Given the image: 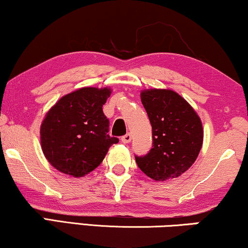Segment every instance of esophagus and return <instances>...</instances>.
Here are the masks:
<instances>
[{
	"label": "esophagus",
	"mask_w": 248,
	"mask_h": 248,
	"mask_svg": "<svg viewBox=\"0 0 248 248\" xmlns=\"http://www.w3.org/2000/svg\"><path fill=\"white\" fill-rule=\"evenodd\" d=\"M121 140H122V142H123V143H128V142L132 140L131 134L130 133H126L125 135H123V137H122Z\"/></svg>",
	"instance_id": "obj_1"
}]
</instances>
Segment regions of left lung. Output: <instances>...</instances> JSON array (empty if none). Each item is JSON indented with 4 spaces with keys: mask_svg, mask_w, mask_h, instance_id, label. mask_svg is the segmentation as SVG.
I'll return each mask as SVG.
<instances>
[{
    "mask_svg": "<svg viewBox=\"0 0 248 248\" xmlns=\"http://www.w3.org/2000/svg\"><path fill=\"white\" fill-rule=\"evenodd\" d=\"M141 101L152 126V148L147 155H135V161L157 182L178 177L194 164L202 148L201 120L172 90H144Z\"/></svg>",
    "mask_w": 248,
    "mask_h": 248,
    "instance_id": "left-lung-1",
    "label": "left lung"
}]
</instances>
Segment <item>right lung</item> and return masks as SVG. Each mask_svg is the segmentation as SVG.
Segmentation results:
<instances>
[{
    "label": "right lung",
    "instance_id": "add662e5",
    "mask_svg": "<svg viewBox=\"0 0 248 248\" xmlns=\"http://www.w3.org/2000/svg\"><path fill=\"white\" fill-rule=\"evenodd\" d=\"M110 89L81 88L61 98L40 126L44 155L57 170L74 177L89 174L104 160L111 144L109 120L103 105Z\"/></svg>",
    "mask_w": 248,
    "mask_h": 248
}]
</instances>
